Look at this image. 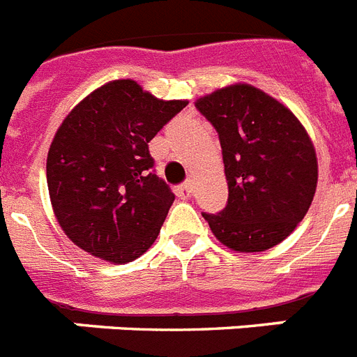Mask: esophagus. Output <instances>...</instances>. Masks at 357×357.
<instances>
[{
    "mask_svg": "<svg viewBox=\"0 0 357 357\" xmlns=\"http://www.w3.org/2000/svg\"><path fill=\"white\" fill-rule=\"evenodd\" d=\"M175 195L182 200H190L191 195H193V185H191V182H185V184H182V185H176Z\"/></svg>",
    "mask_w": 357,
    "mask_h": 357,
    "instance_id": "34e87169",
    "label": "esophagus"
}]
</instances>
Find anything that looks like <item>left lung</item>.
<instances>
[{"label":"left lung","instance_id":"1","mask_svg":"<svg viewBox=\"0 0 357 357\" xmlns=\"http://www.w3.org/2000/svg\"><path fill=\"white\" fill-rule=\"evenodd\" d=\"M195 106L215 126L227 181V206L202 213L213 234L236 252H261L287 238L309 211L318 158L287 106L251 84L218 88Z\"/></svg>","mask_w":357,"mask_h":357}]
</instances>
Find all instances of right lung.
Returning <instances> with one entry per match:
<instances>
[{"instance_id": "right-lung-1", "label": "right lung", "mask_w": 357, "mask_h": 357, "mask_svg": "<svg viewBox=\"0 0 357 357\" xmlns=\"http://www.w3.org/2000/svg\"><path fill=\"white\" fill-rule=\"evenodd\" d=\"M185 105L117 79L66 115L48 149L47 182L54 215L77 248L112 264L151 248L175 195L151 169L148 142Z\"/></svg>"}]
</instances>
